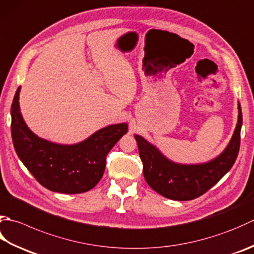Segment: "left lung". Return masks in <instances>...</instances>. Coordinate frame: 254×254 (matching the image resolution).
<instances>
[{"label":"left lung","instance_id":"obj_1","mask_svg":"<svg viewBox=\"0 0 254 254\" xmlns=\"http://www.w3.org/2000/svg\"><path fill=\"white\" fill-rule=\"evenodd\" d=\"M238 122L227 147L213 160L200 164L171 161L158 148L135 134L143 163V175L156 192L172 200H191L216 185L235 164L240 148L242 127L241 106L238 103Z\"/></svg>","mask_w":254,"mask_h":254}]
</instances>
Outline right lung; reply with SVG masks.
<instances>
[{
    "instance_id": "add662e5",
    "label": "right lung",
    "mask_w": 254,
    "mask_h": 254,
    "mask_svg": "<svg viewBox=\"0 0 254 254\" xmlns=\"http://www.w3.org/2000/svg\"><path fill=\"white\" fill-rule=\"evenodd\" d=\"M19 91L21 87L11 108L12 140L19 160L49 190L80 193L92 190L103 176L108 153L127 132V124H111L70 145L54 143L37 136L25 123Z\"/></svg>"
}]
</instances>
